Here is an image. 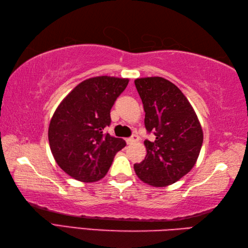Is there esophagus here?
Masks as SVG:
<instances>
[{"label":"esophagus","mask_w":248,"mask_h":248,"mask_svg":"<svg viewBox=\"0 0 248 248\" xmlns=\"http://www.w3.org/2000/svg\"><path fill=\"white\" fill-rule=\"evenodd\" d=\"M140 140V138L136 134H134V135H132L131 136V138H129V139H127L125 140V141H127V144L128 145H131V144H133V143H135V141H138Z\"/></svg>","instance_id":"esophagus-1"}]
</instances>
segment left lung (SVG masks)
I'll use <instances>...</instances> for the list:
<instances>
[{
	"mask_svg": "<svg viewBox=\"0 0 248 248\" xmlns=\"http://www.w3.org/2000/svg\"><path fill=\"white\" fill-rule=\"evenodd\" d=\"M145 110V127L154 132L146 140L145 160L134 164L141 181L161 187L177 182L194 167L202 146L203 133L197 115L186 97L164 78L134 81Z\"/></svg>",
	"mask_w": 248,
	"mask_h": 248,
	"instance_id": "1",
	"label": "left lung"
}]
</instances>
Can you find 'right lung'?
Masks as SVG:
<instances>
[{
  "instance_id": "add662e5",
  "label": "right lung",
  "mask_w": 248,
  "mask_h": 248,
  "mask_svg": "<svg viewBox=\"0 0 248 248\" xmlns=\"http://www.w3.org/2000/svg\"><path fill=\"white\" fill-rule=\"evenodd\" d=\"M129 78H91L67 94L52 116L48 136L51 152L62 170L82 182H94L108 171L123 139L104 133L110 108Z\"/></svg>"
}]
</instances>
